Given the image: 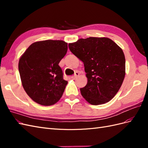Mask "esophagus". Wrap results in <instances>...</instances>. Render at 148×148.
<instances>
[{"mask_svg": "<svg viewBox=\"0 0 148 148\" xmlns=\"http://www.w3.org/2000/svg\"><path fill=\"white\" fill-rule=\"evenodd\" d=\"M79 75V73L78 72H76L75 74L73 76H72V77H71V78L72 79H75V78H77Z\"/></svg>", "mask_w": 148, "mask_h": 148, "instance_id": "34e87169", "label": "esophagus"}]
</instances>
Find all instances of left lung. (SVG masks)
<instances>
[{"label":"left lung","instance_id":"obj_1","mask_svg":"<svg viewBox=\"0 0 148 148\" xmlns=\"http://www.w3.org/2000/svg\"><path fill=\"white\" fill-rule=\"evenodd\" d=\"M70 51L84 64L88 83L80 89L92 105L109 102L116 95L125 76L124 53L112 40L89 37L69 43Z\"/></svg>","mask_w":148,"mask_h":148}]
</instances>
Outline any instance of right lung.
I'll use <instances>...</instances> for the list:
<instances>
[{
  "label": "right lung",
  "instance_id": "obj_1",
  "mask_svg": "<svg viewBox=\"0 0 148 148\" xmlns=\"http://www.w3.org/2000/svg\"><path fill=\"white\" fill-rule=\"evenodd\" d=\"M68 49L62 40L33 43L20 57L18 70L22 86L35 102L52 106L59 101L68 82L63 79L59 62Z\"/></svg>",
  "mask_w": 148,
  "mask_h": 148
}]
</instances>
